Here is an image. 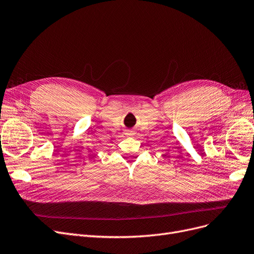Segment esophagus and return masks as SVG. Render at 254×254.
<instances>
[{"label": "esophagus", "mask_w": 254, "mask_h": 254, "mask_svg": "<svg viewBox=\"0 0 254 254\" xmlns=\"http://www.w3.org/2000/svg\"><path fill=\"white\" fill-rule=\"evenodd\" d=\"M127 135H129V136H131V135H133V132H132V131H130V130H128L127 131V133H126Z\"/></svg>", "instance_id": "34e87169"}]
</instances>
